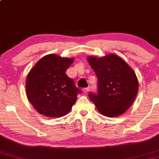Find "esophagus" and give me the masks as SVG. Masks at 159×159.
<instances>
[{
	"label": "esophagus",
	"instance_id": "34e87169",
	"mask_svg": "<svg viewBox=\"0 0 159 159\" xmlns=\"http://www.w3.org/2000/svg\"><path fill=\"white\" fill-rule=\"evenodd\" d=\"M89 91V88L88 87H86V88H84L83 89V93H87Z\"/></svg>",
	"mask_w": 159,
	"mask_h": 159
}]
</instances>
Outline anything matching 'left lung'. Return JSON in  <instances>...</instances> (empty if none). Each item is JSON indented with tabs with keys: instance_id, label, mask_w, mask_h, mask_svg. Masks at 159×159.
Returning <instances> with one entry per match:
<instances>
[{
	"instance_id": "8db88e82",
	"label": "left lung",
	"mask_w": 159,
	"mask_h": 159,
	"mask_svg": "<svg viewBox=\"0 0 159 159\" xmlns=\"http://www.w3.org/2000/svg\"><path fill=\"white\" fill-rule=\"evenodd\" d=\"M87 61L98 78V92L90 93V99L104 116L123 114L132 106L138 94V81L134 72L114 54L99 58L90 56Z\"/></svg>"
}]
</instances>
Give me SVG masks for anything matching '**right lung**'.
Returning a JSON list of instances; mask_svg holds the SVG:
<instances>
[{
  "instance_id": "add662e5",
  "label": "right lung",
  "mask_w": 159,
  "mask_h": 159,
  "mask_svg": "<svg viewBox=\"0 0 159 159\" xmlns=\"http://www.w3.org/2000/svg\"><path fill=\"white\" fill-rule=\"evenodd\" d=\"M73 58L56 54L43 57L30 69L26 79V93L30 104L39 114L61 117L68 114L81 93L73 79L66 74Z\"/></svg>"
}]
</instances>
